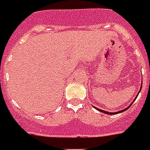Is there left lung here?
I'll list each match as a JSON object with an SVG mask.
<instances>
[{"label": "left lung", "instance_id": "obj_1", "mask_svg": "<svg viewBox=\"0 0 150 150\" xmlns=\"http://www.w3.org/2000/svg\"><path fill=\"white\" fill-rule=\"evenodd\" d=\"M141 87H142V85H141ZM140 91H141V90H140ZM140 91H139V93H140ZM139 93H138L137 95V96H138V94H139ZM135 100H136V99H135ZM133 102H134V101H133ZM133 102H132V103H133ZM132 104H130V105H129V106H128V107H126V108H125V109H124V110H122V111H117V112H108V111H103V110H100V109H98V108H97V107H95V108H96V110L101 111V112H103V113H105V114H107V115H115V114H119V113H121V112H124V111L128 110V108L131 107Z\"/></svg>", "mask_w": 150, "mask_h": 150}]
</instances>
